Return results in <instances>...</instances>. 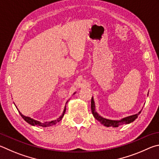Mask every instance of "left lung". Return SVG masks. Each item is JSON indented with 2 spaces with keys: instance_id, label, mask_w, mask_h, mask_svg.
<instances>
[{
  "instance_id": "left-lung-1",
  "label": "left lung",
  "mask_w": 159,
  "mask_h": 159,
  "mask_svg": "<svg viewBox=\"0 0 159 159\" xmlns=\"http://www.w3.org/2000/svg\"><path fill=\"white\" fill-rule=\"evenodd\" d=\"M91 112H92L94 118H95L97 121H98L100 123L105 126H107V127L112 126L114 128L118 127L123 124H129L130 123H131V122L134 121L135 119L138 118V115H140L141 112V111H140L138 114H135V115H133L129 116H126V117L121 119L120 120H112V119H105L104 117H102V116H101V115H99L97 113V112H96V105H95V102H94L93 97L92 98H91Z\"/></svg>"
}]
</instances>
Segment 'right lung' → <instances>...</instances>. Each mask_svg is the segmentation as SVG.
<instances>
[{
	"label": "right lung",
	"mask_w": 159,
	"mask_h": 159,
	"mask_svg": "<svg viewBox=\"0 0 159 159\" xmlns=\"http://www.w3.org/2000/svg\"><path fill=\"white\" fill-rule=\"evenodd\" d=\"M75 93H73V95ZM68 102V101L66 102V104L67 102ZM66 105L65 107H64V110H63V114L62 115H61V116L59 118H58L57 119H56V120H53V121H46V122H40L39 121H37V120H35V119H33L32 118L29 117V116H26L22 115V114L19 112V114H20V115L21 116V117L23 118L25 121H26L28 124H29L30 125H32V126H42V127H47V126H54V125H55L57 123H58V122H59L61 119H62L63 116L64 115V114H65L66 112Z\"/></svg>",
	"instance_id": "1"
}]
</instances>
